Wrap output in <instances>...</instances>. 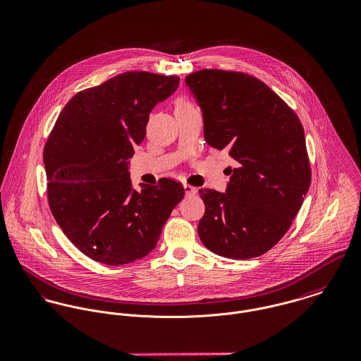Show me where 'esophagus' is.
Returning a JSON list of instances; mask_svg holds the SVG:
<instances>
[{"mask_svg": "<svg viewBox=\"0 0 361 361\" xmlns=\"http://www.w3.org/2000/svg\"><path fill=\"white\" fill-rule=\"evenodd\" d=\"M184 191H185V195H188V196L196 194V188L190 185V184H184Z\"/></svg>", "mask_w": 361, "mask_h": 361, "instance_id": "esophagus-1", "label": "esophagus"}]
</instances>
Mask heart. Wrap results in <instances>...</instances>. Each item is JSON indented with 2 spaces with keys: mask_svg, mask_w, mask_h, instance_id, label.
Segmentation results:
<instances>
[{
  "mask_svg": "<svg viewBox=\"0 0 361 361\" xmlns=\"http://www.w3.org/2000/svg\"><path fill=\"white\" fill-rule=\"evenodd\" d=\"M195 106L185 97V96H180L174 100V111H185V110H191Z\"/></svg>",
  "mask_w": 361,
  "mask_h": 361,
  "instance_id": "b5f03b06",
  "label": "heart"
}]
</instances>
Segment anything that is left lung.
Here are the masks:
<instances>
[{"label": "left lung", "mask_w": 361, "mask_h": 361, "mask_svg": "<svg viewBox=\"0 0 361 361\" xmlns=\"http://www.w3.org/2000/svg\"><path fill=\"white\" fill-rule=\"evenodd\" d=\"M185 83L203 112L207 144L236 161L225 194L199 190L206 207L199 238L226 258L262 255L286 235L310 185L302 123L249 74L209 68L187 75Z\"/></svg>", "instance_id": "1"}]
</instances>
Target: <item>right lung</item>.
<instances>
[{
  "label": "right lung",
  "instance_id": "obj_1",
  "mask_svg": "<svg viewBox=\"0 0 361 361\" xmlns=\"http://www.w3.org/2000/svg\"><path fill=\"white\" fill-rule=\"evenodd\" d=\"M176 75L128 71L78 92L44 148L48 203L57 225L89 258L133 262L155 249L184 187L171 178L132 188L129 158L151 110L178 87Z\"/></svg>",
  "mask_w": 361,
  "mask_h": 361
}]
</instances>
